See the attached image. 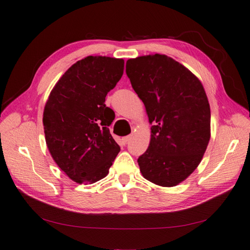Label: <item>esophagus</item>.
<instances>
[{"instance_id":"obj_1","label":"esophagus","mask_w":250,"mask_h":250,"mask_svg":"<svg viewBox=\"0 0 250 250\" xmlns=\"http://www.w3.org/2000/svg\"><path fill=\"white\" fill-rule=\"evenodd\" d=\"M131 138H132V136H125V137H124L123 138V142H124V144L125 145V144H127V143H129L130 142V140H131Z\"/></svg>"}]
</instances>
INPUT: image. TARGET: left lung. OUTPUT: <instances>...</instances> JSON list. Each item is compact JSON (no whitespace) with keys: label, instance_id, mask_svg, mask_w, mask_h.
<instances>
[{"label":"left lung","instance_id":"left-lung-1","mask_svg":"<svg viewBox=\"0 0 250 250\" xmlns=\"http://www.w3.org/2000/svg\"><path fill=\"white\" fill-rule=\"evenodd\" d=\"M132 87L151 126L149 148L137 159L146 180L174 187L200 165L210 139V105L197 77L166 55L126 61Z\"/></svg>","mask_w":250,"mask_h":250}]
</instances>
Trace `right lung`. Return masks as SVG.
<instances>
[{
	"instance_id": "1",
	"label": "right lung",
	"mask_w": 250,
	"mask_h": 250,
	"mask_svg": "<svg viewBox=\"0 0 250 250\" xmlns=\"http://www.w3.org/2000/svg\"><path fill=\"white\" fill-rule=\"evenodd\" d=\"M124 67V59L88 56L73 64L49 94L43 113L47 148L76 183L105 177L120 151L108 130L115 113L104 102Z\"/></svg>"
}]
</instances>
